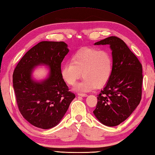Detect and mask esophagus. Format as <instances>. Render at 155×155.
<instances>
[{"label": "esophagus", "mask_w": 155, "mask_h": 155, "mask_svg": "<svg viewBox=\"0 0 155 155\" xmlns=\"http://www.w3.org/2000/svg\"><path fill=\"white\" fill-rule=\"evenodd\" d=\"M78 96H81V97H87V94L86 93H78Z\"/></svg>", "instance_id": "obj_1"}]
</instances>
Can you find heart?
I'll return each instance as SVG.
<instances>
[{"instance_id":"heart-1","label":"heart","mask_w":155,"mask_h":155,"mask_svg":"<svg viewBox=\"0 0 155 155\" xmlns=\"http://www.w3.org/2000/svg\"><path fill=\"white\" fill-rule=\"evenodd\" d=\"M113 59L107 50L84 48L72 55L71 62L61 68V77L69 86H74L81 77L84 79L75 87L78 91H90L106 84L111 77Z\"/></svg>"}]
</instances>
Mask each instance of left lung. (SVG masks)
Instances as JSON below:
<instances>
[{
  "instance_id": "obj_1",
  "label": "left lung",
  "mask_w": 155,
  "mask_h": 155,
  "mask_svg": "<svg viewBox=\"0 0 155 155\" xmlns=\"http://www.w3.org/2000/svg\"><path fill=\"white\" fill-rule=\"evenodd\" d=\"M94 45H110L113 68L109 81L98 94L93 113L103 124L117 126L126 120L140 103L143 78L142 64L120 38L110 37Z\"/></svg>"
}]
</instances>
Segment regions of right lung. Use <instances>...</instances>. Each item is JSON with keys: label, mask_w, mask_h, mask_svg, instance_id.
Segmentation results:
<instances>
[{"label": "right lung", "mask_w": 155, "mask_h": 155, "mask_svg": "<svg viewBox=\"0 0 155 155\" xmlns=\"http://www.w3.org/2000/svg\"><path fill=\"white\" fill-rule=\"evenodd\" d=\"M68 51L64 42L42 41L26 52L13 72L18 110L36 127L48 129L58 124L75 98L61 74V62ZM41 64L50 67V75L38 83L31 80V72Z\"/></svg>", "instance_id": "add662e5"}]
</instances>
